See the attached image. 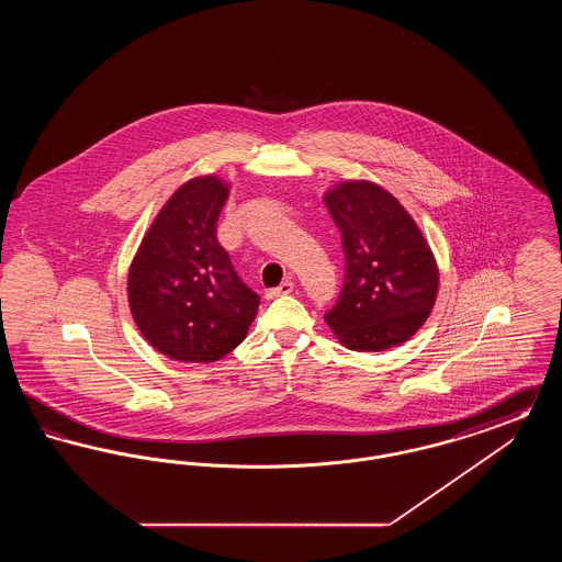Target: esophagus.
Here are the masks:
<instances>
[{
  "mask_svg": "<svg viewBox=\"0 0 562 562\" xmlns=\"http://www.w3.org/2000/svg\"><path fill=\"white\" fill-rule=\"evenodd\" d=\"M293 291V282H289V280H286V282H282L278 289H271V291H268L266 296H268V299H276V296H284V294H291Z\"/></svg>",
  "mask_w": 562,
  "mask_h": 562,
  "instance_id": "1",
  "label": "esophagus"
}]
</instances>
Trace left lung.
I'll use <instances>...</instances> for the list:
<instances>
[{
    "label": "left lung",
    "mask_w": 562,
    "mask_h": 562,
    "mask_svg": "<svg viewBox=\"0 0 562 562\" xmlns=\"http://www.w3.org/2000/svg\"><path fill=\"white\" fill-rule=\"evenodd\" d=\"M346 252V282L324 316L344 348L383 351L408 341L438 296V263L419 225L373 181H341L324 193Z\"/></svg>",
    "instance_id": "left-lung-1"
}]
</instances>
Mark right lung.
Returning <instances> with one entry per match:
<instances>
[{"label":"right lung","instance_id":"add662e5","mask_svg":"<svg viewBox=\"0 0 562 562\" xmlns=\"http://www.w3.org/2000/svg\"><path fill=\"white\" fill-rule=\"evenodd\" d=\"M229 186L193 177L156 214L128 269V305L143 337L177 362H216L238 348L259 310L216 240Z\"/></svg>","mask_w":562,"mask_h":562}]
</instances>
